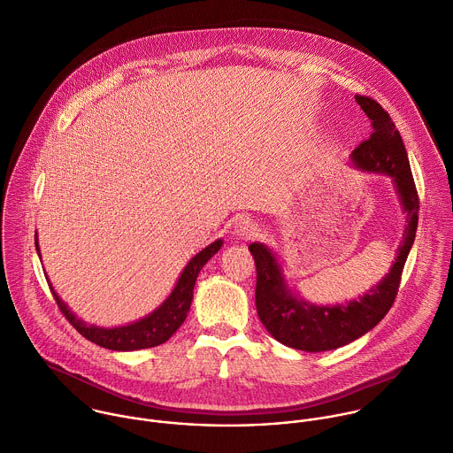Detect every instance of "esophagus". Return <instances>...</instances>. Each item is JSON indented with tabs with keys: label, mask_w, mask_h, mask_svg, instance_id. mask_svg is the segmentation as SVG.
<instances>
[{
	"label": "esophagus",
	"mask_w": 453,
	"mask_h": 453,
	"mask_svg": "<svg viewBox=\"0 0 453 453\" xmlns=\"http://www.w3.org/2000/svg\"><path fill=\"white\" fill-rule=\"evenodd\" d=\"M257 233H259V226L254 220H250V219H243V220H240L236 224V234L245 238V240L254 238Z\"/></svg>",
	"instance_id": "1"
}]
</instances>
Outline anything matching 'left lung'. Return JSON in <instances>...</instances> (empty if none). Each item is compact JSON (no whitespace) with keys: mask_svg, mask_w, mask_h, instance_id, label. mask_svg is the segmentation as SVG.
<instances>
[{"mask_svg":"<svg viewBox=\"0 0 453 453\" xmlns=\"http://www.w3.org/2000/svg\"><path fill=\"white\" fill-rule=\"evenodd\" d=\"M355 98L371 119L372 134L355 148L353 160L362 169L392 176L408 213L404 240L390 273L360 300L348 305L316 307L291 295L275 256L265 245H249L256 263V307L261 323L284 346L309 353L346 346L372 330L388 314L397 298L418 227L420 199L403 137L380 102L365 95Z\"/></svg>","mask_w":453,"mask_h":453,"instance_id":"obj_1","label":"left lung"}]
</instances>
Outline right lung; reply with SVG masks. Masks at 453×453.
<instances>
[{"instance_id": "1", "label": "right lung", "mask_w": 453, "mask_h": 453, "mask_svg": "<svg viewBox=\"0 0 453 453\" xmlns=\"http://www.w3.org/2000/svg\"><path fill=\"white\" fill-rule=\"evenodd\" d=\"M35 247H36V252L40 256L36 238H35ZM220 247H222V240H217L211 245H208L206 249H203L199 254H196L190 259V263L185 266V270H183L176 288L169 295V298L155 312H151L148 318H144L137 323L127 325V326H118V328L88 326L86 323L77 319L68 311V307L59 300V296L54 293L52 288H50V293H52V296L58 303V309L66 318V321L84 339H88L89 342H93L100 348L112 349V351H135V349H146V348L160 346L165 341H169L171 335L185 321V318L188 314V309H190V303H192L194 286H196L197 275H199L201 268L208 263V259L213 254L219 252Z\"/></svg>"}]
</instances>
